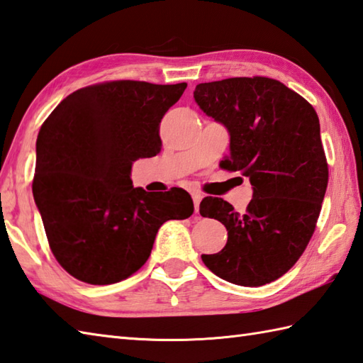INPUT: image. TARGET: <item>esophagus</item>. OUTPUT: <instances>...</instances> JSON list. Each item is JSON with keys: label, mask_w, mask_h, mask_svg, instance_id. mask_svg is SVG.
Returning <instances> with one entry per match:
<instances>
[{"label": "esophagus", "mask_w": 363, "mask_h": 363, "mask_svg": "<svg viewBox=\"0 0 363 363\" xmlns=\"http://www.w3.org/2000/svg\"><path fill=\"white\" fill-rule=\"evenodd\" d=\"M202 199H203V194H201V192H192V201H194L196 213H199V205H201Z\"/></svg>", "instance_id": "esophagus-1"}]
</instances>
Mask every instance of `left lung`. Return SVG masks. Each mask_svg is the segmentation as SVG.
<instances>
[{"label":"left lung","instance_id":"8db88e82","mask_svg":"<svg viewBox=\"0 0 363 363\" xmlns=\"http://www.w3.org/2000/svg\"><path fill=\"white\" fill-rule=\"evenodd\" d=\"M194 100L230 136L223 167L249 177L254 191L242 214L219 197L202 201V216L218 219L228 235L220 252L202 260L235 285L274 282L306 250L326 194L318 116L299 94L263 77L201 83Z\"/></svg>","mask_w":363,"mask_h":363}]
</instances>
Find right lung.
I'll return each mask as SVG.
<instances>
[{"instance_id": "1", "label": "right lung", "mask_w": 363, "mask_h": 363, "mask_svg": "<svg viewBox=\"0 0 363 363\" xmlns=\"http://www.w3.org/2000/svg\"><path fill=\"white\" fill-rule=\"evenodd\" d=\"M186 83L111 81L70 94L35 143L34 201L59 264L91 285L130 277L169 219L194 211L186 191L135 188L131 166L160 153V123Z\"/></svg>"}]
</instances>
